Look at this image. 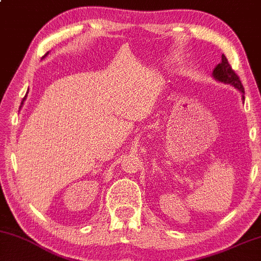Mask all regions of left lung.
<instances>
[{
    "label": "left lung",
    "instance_id": "obj_1",
    "mask_svg": "<svg viewBox=\"0 0 261 261\" xmlns=\"http://www.w3.org/2000/svg\"><path fill=\"white\" fill-rule=\"evenodd\" d=\"M212 76H213L218 82L234 87L237 91L241 92V94H242V100H244V88L242 86V82L240 81V77L236 75V72L233 71L232 67L230 66V64L227 62L226 57H225L224 54L221 56V62L214 67Z\"/></svg>",
    "mask_w": 261,
    "mask_h": 261
}]
</instances>
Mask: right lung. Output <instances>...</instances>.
I'll use <instances>...</instances> for the list:
<instances>
[{
	"label": "right lung",
	"mask_w": 261,
	"mask_h": 261,
	"mask_svg": "<svg viewBox=\"0 0 261 261\" xmlns=\"http://www.w3.org/2000/svg\"><path fill=\"white\" fill-rule=\"evenodd\" d=\"M47 54H48V53H47ZM47 54H46V56H47ZM25 99H27V96H25V98L22 99V101H21V106H22V104H24V100H25Z\"/></svg>",
	"instance_id": "1"
}]
</instances>
